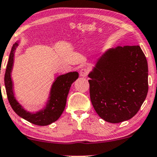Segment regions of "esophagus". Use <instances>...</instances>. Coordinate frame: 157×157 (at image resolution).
Here are the masks:
<instances>
[{"label":"esophagus","instance_id":"esophagus-1","mask_svg":"<svg viewBox=\"0 0 157 157\" xmlns=\"http://www.w3.org/2000/svg\"><path fill=\"white\" fill-rule=\"evenodd\" d=\"M88 74V71L86 68H82L80 71V75L82 77H86Z\"/></svg>","mask_w":157,"mask_h":157}]
</instances>
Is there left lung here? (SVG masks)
Returning <instances> with one entry per match:
<instances>
[{
  "mask_svg": "<svg viewBox=\"0 0 157 157\" xmlns=\"http://www.w3.org/2000/svg\"><path fill=\"white\" fill-rule=\"evenodd\" d=\"M148 72L139 45L118 46L105 53L88 75L90 100L98 115L112 123L133 117L148 94Z\"/></svg>",
  "mask_w": 157,
  "mask_h": 157,
  "instance_id": "1",
  "label": "left lung"
}]
</instances>
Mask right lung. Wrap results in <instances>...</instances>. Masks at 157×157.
Listing matches in <instances>:
<instances>
[{
    "label": "right lung",
    "mask_w": 157,
    "mask_h": 157,
    "mask_svg": "<svg viewBox=\"0 0 157 157\" xmlns=\"http://www.w3.org/2000/svg\"><path fill=\"white\" fill-rule=\"evenodd\" d=\"M17 43H14L11 50L10 55L6 69L4 83L7 98L9 104L14 112L20 117L37 126H47L59 119L65 108L67 97L71 84L78 78L77 72H71L67 74L59 76L53 83L51 91V97L47 107L36 114H31L24 110L15 100L12 90V82L11 79V71L14 61V53Z\"/></svg>",
    "instance_id": "obj_1"
}]
</instances>
